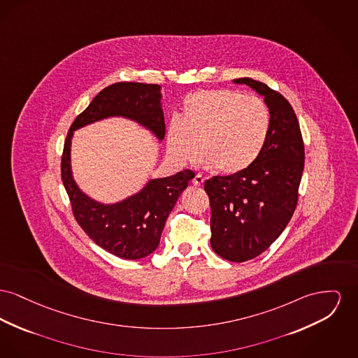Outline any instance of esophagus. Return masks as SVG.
Returning <instances> with one entry per match:
<instances>
[{
	"mask_svg": "<svg viewBox=\"0 0 358 358\" xmlns=\"http://www.w3.org/2000/svg\"><path fill=\"white\" fill-rule=\"evenodd\" d=\"M192 184H193L194 187H203V184H204V178H203V176L196 174V176H194V178L192 180Z\"/></svg>",
	"mask_w": 358,
	"mask_h": 358,
	"instance_id": "obj_1",
	"label": "esophagus"
}]
</instances>
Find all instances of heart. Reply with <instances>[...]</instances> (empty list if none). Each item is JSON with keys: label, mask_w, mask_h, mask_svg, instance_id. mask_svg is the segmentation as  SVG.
I'll return each mask as SVG.
<instances>
[{"label": "heart", "mask_w": 358, "mask_h": 358, "mask_svg": "<svg viewBox=\"0 0 358 358\" xmlns=\"http://www.w3.org/2000/svg\"><path fill=\"white\" fill-rule=\"evenodd\" d=\"M269 132L271 112L262 99L232 89L197 90L185 97L181 122L170 123L169 152L188 162L199 148L203 168L232 176L258 159Z\"/></svg>", "instance_id": "b5f03b06"}]
</instances>
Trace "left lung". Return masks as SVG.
<instances>
[{
  "instance_id": "8db88e82",
  "label": "left lung",
  "mask_w": 358,
  "mask_h": 358,
  "mask_svg": "<svg viewBox=\"0 0 358 358\" xmlns=\"http://www.w3.org/2000/svg\"><path fill=\"white\" fill-rule=\"evenodd\" d=\"M265 97L271 132L252 166L232 176H215L204 190L210 197V246L219 257L245 262L265 252L294 215L304 169V142L294 108L261 81L234 80Z\"/></svg>"
}]
</instances>
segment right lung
Segmentation results:
<instances>
[{
    "label": "right lung",
    "mask_w": 358,
    "mask_h": 358,
    "mask_svg": "<svg viewBox=\"0 0 358 358\" xmlns=\"http://www.w3.org/2000/svg\"><path fill=\"white\" fill-rule=\"evenodd\" d=\"M159 101V85H109L76 117L64 139L61 177L74 219L96 245L124 259L143 258L158 248L169 213L194 177V171L187 169L166 178L151 180L138 194L122 203L104 206L89 199L73 180L70 170L71 135L80 127L119 115L148 127L162 141L166 129Z\"/></svg>",
    "instance_id": "1"
}]
</instances>
